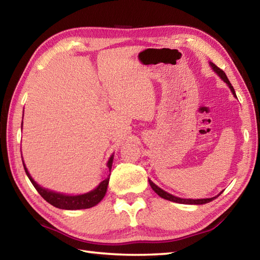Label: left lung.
Listing matches in <instances>:
<instances>
[{"instance_id":"obj_1","label":"left lung","mask_w":260,"mask_h":260,"mask_svg":"<svg viewBox=\"0 0 260 260\" xmlns=\"http://www.w3.org/2000/svg\"><path fill=\"white\" fill-rule=\"evenodd\" d=\"M209 64H210V66H212V69L216 72L217 73V75H218L222 81H224L227 85L229 86V88H231V90H232V93L234 94V96L235 98H237L236 96V93H235V89H234V87H233V85L231 84V82H229V80L227 78V76H226V74H225V72L224 71H221L219 68H217V66L214 64V63H212V62H209ZM148 183H149V185H150V187H152L153 188V190L156 192V194H157L158 196H160L161 198H164V199H167V201H171V202H174V203H178V204H188V205H203V204H207V203H209V202H212V201H214V199L217 197V196H219V195H217V196H215V197H212V198H204V199H186V198H179V197H176V196H174V195H172V194H170V192H167V191H165L164 189H161V188H159V187L157 186V185H155L152 180L150 179H148Z\"/></svg>"}]
</instances>
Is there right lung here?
<instances>
[{
    "mask_svg": "<svg viewBox=\"0 0 260 260\" xmlns=\"http://www.w3.org/2000/svg\"><path fill=\"white\" fill-rule=\"evenodd\" d=\"M23 124V122H22ZM113 156L112 155L110 159L107 161V167L111 172L112 164H113ZM23 160V159H22ZM23 166L24 170H25V173L27 175L28 179L31 180V183L35 187V189L39 191V194L43 197L47 203H50L53 205L54 207L61 208V209H68V210H76V209H86L90 208L98 205L103 198H104L106 190H107V186L108 182H110V177H107L106 179L103 180L100 185L96 187L95 189L90 190L86 194H82V195H65L61 194V192H55L52 190H48L46 188H43V187L40 186L35 180L32 178L31 175H29L27 168L25 167V164L23 161Z\"/></svg>",
    "mask_w": 260,
    "mask_h": 260,
    "instance_id": "add662e5",
    "label": "right lung"
}]
</instances>
